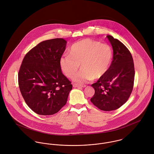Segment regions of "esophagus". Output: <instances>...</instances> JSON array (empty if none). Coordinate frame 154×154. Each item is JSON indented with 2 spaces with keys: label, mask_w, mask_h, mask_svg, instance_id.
Wrapping results in <instances>:
<instances>
[{
  "label": "esophagus",
  "mask_w": 154,
  "mask_h": 154,
  "mask_svg": "<svg viewBox=\"0 0 154 154\" xmlns=\"http://www.w3.org/2000/svg\"><path fill=\"white\" fill-rule=\"evenodd\" d=\"M73 87L74 88H80V87L84 88V87H86V85H85L78 84H73Z\"/></svg>",
  "instance_id": "34e87169"
}]
</instances>
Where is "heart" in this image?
I'll list each match as a JSON object with an SVG mask.
<instances>
[{"instance_id":"1","label":"heart","mask_w":154,"mask_h":154,"mask_svg":"<svg viewBox=\"0 0 154 154\" xmlns=\"http://www.w3.org/2000/svg\"><path fill=\"white\" fill-rule=\"evenodd\" d=\"M69 53L60 57V65L66 76L72 78L81 64L82 69L73 77L75 81L80 83L103 77L108 72L112 59L109 44L89 38L72 44Z\"/></svg>"}]
</instances>
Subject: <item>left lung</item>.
<instances>
[{"label":"left lung","instance_id":"left-lung-1","mask_svg":"<svg viewBox=\"0 0 154 154\" xmlns=\"http://www.w3.org/2000/svg\"><path fill=\"white\" fill-rule=\"evenodd\" d=\"M113 49V59L108 72L91 85L95 94L92 103L103 111L116 110L123 106L132 93L134 67L132 54L119 40L107 36Z\"/></svg>","mask_w":154,"mask_h":154}]
</instances>
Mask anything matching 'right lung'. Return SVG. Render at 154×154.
I'll use <instances>...</instances> for the list:
<instances>
[{"instance_id": "add662e5", "label": "right lung", "mask_w": 154, "mask_h": 154, "mask_svg": "<svg viewBox=\"0 0 154 154\" xmlns=\"http://www.w3.org/2000/svg\"><path fill=\"white\" fill-rule=\"evenodd\" d=\"M66 41H43L25 56L18 72V84L27 106L40 115H53L67 103L71 82L62 73L60 59Z\"/></svg>"}]
</instances>
